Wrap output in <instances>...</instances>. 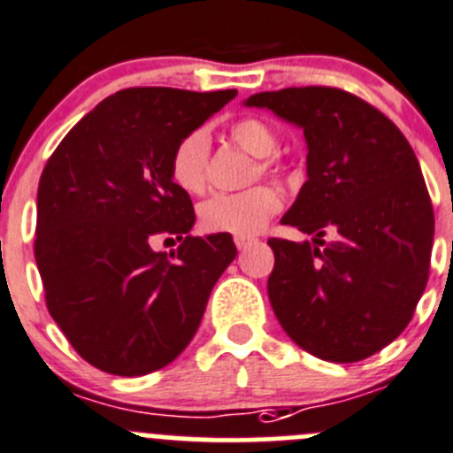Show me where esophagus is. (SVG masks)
I'll return each instance as SVG.
<instances>
[{
	"label": "esophagus",
	"instance_id": "34e87169",
	"mask_svg": "<svg viewBox=\"0 0 453 453\" xmlns=\"http://www.w3.org/2000/svg\"><path fill=\"white\" fill-rule=\"evenodd\" d=\"M234 243L239 250H248L250 245L257 243V239H252V236H234Z\"/></svg>",
	"mask_w": 453,
	"mask_h": 453
}]
</instances>
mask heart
Returning a JSON list of instances; mask_svg holds the SVG:
<instances>
[{
	"label": "heart",
	"instance_id": "1",
	"mask_svg": "<svg viewBox=\"0 0 453 453\" xmlns=\"http://www.w3.org/2000/svg\"><path fill=\"white\" fill-rule=\"evenodd\" d=\"M230 139L248 155L258 157L252 170V179L279 170L274 152L279 137L265 121L257 117H243L230 126ZM208 152L210 142L203 130L183 134L170 155V179L186 195L196 196L208 186ZM280 210V195L276 188L254 186L236 195H214L199 208V223L212 234L252 236L267 226Z\"/></svg>",
	"mask_w": 453,
	"mask_h": 453
}]
</instances>
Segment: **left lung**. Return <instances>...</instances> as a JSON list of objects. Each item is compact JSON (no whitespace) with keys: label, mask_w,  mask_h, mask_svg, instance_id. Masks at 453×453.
Wrapping results in <instances>:
<instances>
[{"label":"left lung","mask_w":453,"mask_h":453,"mask_svg":"<svg viewBox=\"0 0 453 453\" xmlns=\"http://www.w3.org/2000/svg\"><path fill=\"white\" fill-rule=\"evenodd\" d=\"M245 104L301 126L307 142V181L280 223L314 243L267 241L272 310L305 352L363 361L410 325L429 279L434 208L418 159L392 119L341 88H283Z\"/></svg>","instance_id":"left-lung-1"}]
</instances>
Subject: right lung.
<instances>
[{
	"mask_svg": "<svg viewBox=\"0 0 453 453\" xmlns=\"http://www.w3.org/2000/svg\"><path fill=\"white\" fill-rule=\"evenodd\" d=\"M234 96L126 88L90 110L48 159L35 261L48 311L96 370L143 376L173 363L234 261L230 234H190L195 208L168 168L179 139ZM157 238L182 243L155 253Z\"/></svg>",
	"mask_w": 453,
	"mask_h": 453,
	"instance_id": "right-lung-1",
	"label": "right lung"
}]
</instances>
